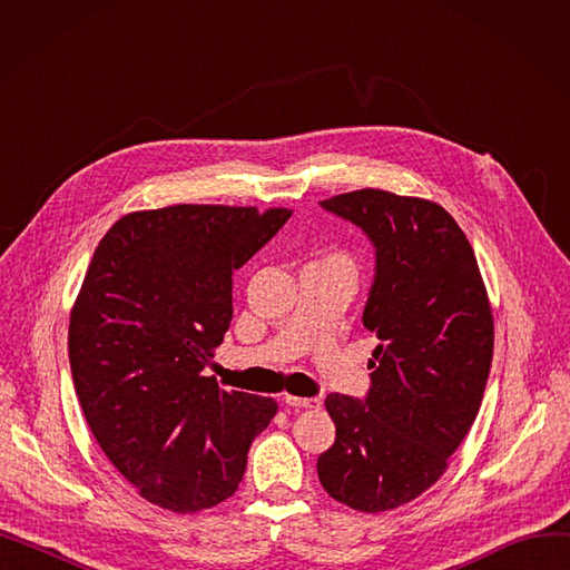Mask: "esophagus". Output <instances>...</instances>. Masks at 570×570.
<instances>
[{
  "instance_id": "esophagus-1",
  "label": "esophagus",
  "mask_w": 570,
  "mask_h": 570,
  "mask_svg": "<svg viewBox=\"0 0 570 570\" xmlns=\"http://www.w3.org/2000/svg\"><path fill=\"white\" fill-rule=\"evenodd\" d=\"M284 402H286V406H293V409H321V400H316V397L286 395Z\"/></svg>"
}]
</instances>
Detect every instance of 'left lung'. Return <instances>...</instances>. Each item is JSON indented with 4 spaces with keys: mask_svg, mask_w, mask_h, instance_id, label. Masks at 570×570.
I'll use <instances>...</instances> for the list:
<instances>
[{
    "mask_svg": "<svg viewBox=\"0 0 570 570\" xmlns=\"http://www.w3.org/2000/svg\"><path fill=\"white\" fill-rule=\"evenodd\" d=\"M376 249L363 323L376 333L361 402L327 395L337 436L318 481L353 511L381 513L430 490L481 409L494 351L488 291L466 235L425 198L361 189L321 200Z\"/></svg>",
    "mask_w": 570,
    "mask_h": 570,
    "instance_id": "8db88e82",
    "label": "left lung"
}]
</instances>
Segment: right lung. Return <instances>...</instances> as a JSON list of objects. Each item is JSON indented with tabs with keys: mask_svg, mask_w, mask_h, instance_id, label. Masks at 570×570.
<instances>
[{
	"mask_svg": "<svg viewBox=\"0 0 570 570\" xmlns=\"http://www.w3.org/2000/svg\"><path fill=\"white\" fill-rule=\"evenodd\" d=\"M291 209L170 205L117 219L69 321L85 421L142 499L198 513L228 499L277 402L224 391L203 370L233 318V273Z\"/></svg>",
	"mask_w": 570,
	"mask_h": 570,
	"instance_id": "1",
	"label": "right lung"
}]
</instances>
